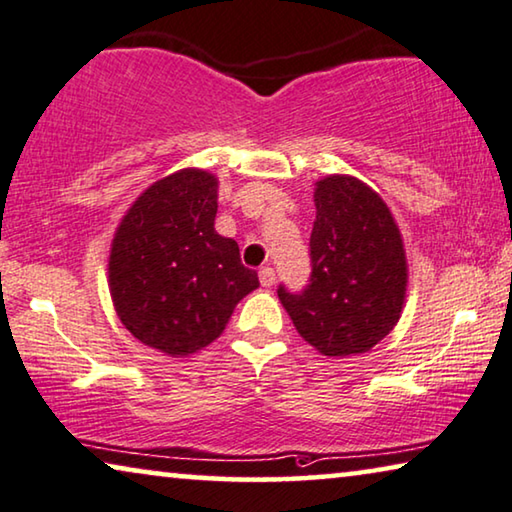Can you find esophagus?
I'll return each mask as SVG.
<instances>
[{
  "label": "esophagus",
  "instance_id": "1",
  "mask_svg": "<svg viewBox=\"0 0 512 512\" xmlns=\"http://www.w3.org/2000/svg\"><path fill=\"white\" fill-rule=\"evenodd\" d=\"M259 282H262L264 287H271L273 282H276V271H273L271 266H262V269H259Z\"/></svg>",
  "mask_w": 512,
  "mask_h": 512
}]
</instances>
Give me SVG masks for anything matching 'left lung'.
I'll return each mask as SVG.
<instances>
[{
    "mask_svg": "<svg viewBox=\"0 0 512 512\" xmlns=\"http://www.w3.org/2000/svg\"><path fill=\"white\" fill-rule=\"evenodd\" d=\"M310 280L278 296L301 338L324 356L368 352L398 324L407 294L402 236L384 200L354 177L315 190Z\"/></svg>",
    "mask_w": 512,
    "mask_h": 512,
    "instance_id": "1",
    "label": "left lung"
}]
</instances>
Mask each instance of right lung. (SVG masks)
Returning a JSON list of instances; mask_svg holds the SVG:
<instances>
[{
  "label": "right lung",
  "mask_w": 512,
  "mask_h": 512,
  "mask_svg": "<svg viewBox=\"0 0 512 512\" xmlns=\"http://www.w3.org/2000/svg\"><path fill=\"white\" fill-rule=\"evenodd\" d=\"M218 181L181 170L144 190L121 220L110 253L117 315L144 345L188 356L223 333L234 305L259 287L239 246L213 230Z\"/></svg>",
  "instance_id": "obj_1"
}]
</instances>
